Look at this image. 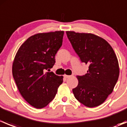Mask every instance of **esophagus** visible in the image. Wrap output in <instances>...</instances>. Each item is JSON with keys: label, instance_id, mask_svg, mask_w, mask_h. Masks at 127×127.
I'll use <instances>...</instances> for the list:
<instances>
[{"label": "esophagus", "instance_id": "1", "mask_svg": "<svg viewBox=\"0 0 127 127\" xmlns=\"http://www.w3.org/2000/svg\"><path fill=\"white\" fill-rule=\"evenodd\" d=\"M64 78H66V79H68V78H70L71 77V75H64Z\"/></svg>", "mask_w": 127, "mask_h": 127}]
</instances>
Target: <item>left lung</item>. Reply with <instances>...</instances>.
<instances>
[{
  "label": "left lung",
  "mask_w": 127,
  "mask_h": 127,
  "mask_svg": "<svg viewBox=\"0 0 127 127\" xmlns=\"http://www.w3.org/2000/svg\"><path fill=\"white\" fill-rule=\"evenodd\" d=\"M72 48L82 63L89 65L87 73L77 75L79 84L73 88L75 98L88 107L99 106L113 91L119 75L114 51L103 38L92 34L67 31Z\"/></svg>",
  "instance_id": "obj_1"
}]
</instances>
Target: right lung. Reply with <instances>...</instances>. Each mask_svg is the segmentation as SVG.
Masks as SVG:
<instances>
[{
    "mask_svg": "<svg viewBox=\"0 0 127 127\" xmlns=\"http://www.w3.org/2000/svg\"><path fill=\"white\" fill-rule=\"evenodd\" d=\"M64 31L40 33L28 38L19 48L12 66L13 77L24 99L41 109L54 99L63 77L46 72L55 63Z\"/></svg>",
    "mask_w": 127,
    "mask_h": 127,
    "instance_id": "add662e5",
    "label": "right lung"
}]
</instances>
